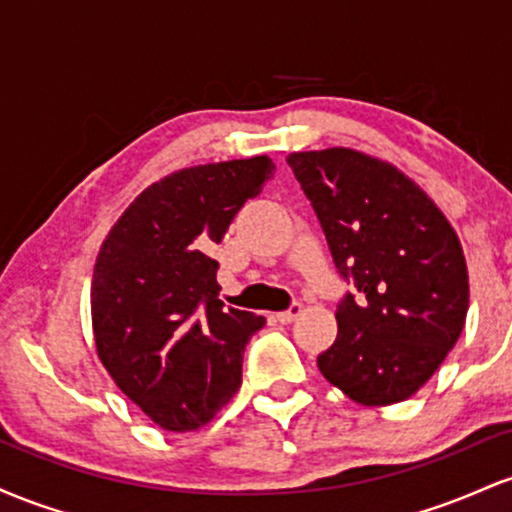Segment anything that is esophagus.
Listing matches in <instances>:
<instances>
[{
  "mask_svg": "<svg viewBox=\"0 0 512 512\" xmlns=\"http://www.w3.org/2000/svg\"><path fill=\"white\" fill-rule=\"evenodd\" d=\"M302 314V302H292L290 307L285 309V312H278V321H283V324H290V321H295L297 317Z\"/></svg>",
  "mask_w": 512,
  "mask_h": 512,
  "instance_id": "esophagus-1",
  "label": "esophagus"
}]
</instances>
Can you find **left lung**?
Wrapping results in <instances>:
<instances>
[{
    "instance_id": "left-lung-1",
    "label": "left lung",
    "mask_w": 512,
    "mask_h": 512,
    "mask_svg": "<svg viewBox=\"0 0 512 512\" xmlns=\"http://www.w3.org/2000/svg\"><path fill=\"white\" fill-rule=\"evenodd\" d=\"M287 164L350 285L336 304V341L317 358L321 375L365 406L409 399L467 319L469 278L455 229L399 169L353 149L292 152Z\"/></svg>"
}]
</instances>
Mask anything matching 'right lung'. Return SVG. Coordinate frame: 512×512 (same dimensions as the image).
<instances>
[{
  "mask_svg": "<svg viewBox=\"0 0 512 512\" xmlns=\"http://www.w3.org/2000/svg\"><path fill=\"white\" fill-rule=\"evenodd\" d=\"M273 174L268 157L176 171L137 195L103 241L91 280L96 350L164 430L205 426L237 394L244 348L266 319L222 304L208 249Z\"/></svg>",
  "mask_w": 512,
  "mask_h": 512,
  "instance_id": "obj_1",
  "label": "right lung"
}]
</instances>
